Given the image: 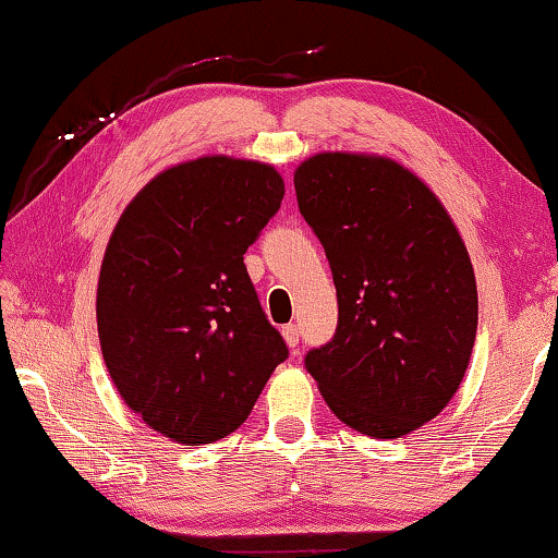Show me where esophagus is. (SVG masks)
I'll use <instances>...</instances> for the list:
<instances>
[{
    "mask_svg": "<svg viewBox=\"0 0 558 558\" xmlns=\"http://www.w3.org/2000/svg\"><path fill=\"white\" fill-rule=\"evenodd\" d=\"M282 338H286V342H288V348H298V342H300V327L298 325H282Z\"/></svg>",
    "mask_w": 558,
    "mask_h": 558,
    "instance_id": "34e87169",
    "label": "esophagus"
}]
</instances>
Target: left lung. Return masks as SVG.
I'll use <instances>...</instances> for the list:
<instances>
[{
  "label": "left lung",
  "mask_w": 558,
  "mask_h": 558,
  "mask_svg": "<svg viewBox=\"0 0 558 558\" xmlns=\"http://www.w3.org/2000/svg\"><path fill=\"white\" fill-rule=\"evenodd\" d=\"M295 196L338 290L332 340L305 355L327 407L377 439L435 420L470 365L480 311L452 218L417 175L375 156L307 158Z\"/></svg>",
  "instance_id": "left-lung-1"
}]
</instances>
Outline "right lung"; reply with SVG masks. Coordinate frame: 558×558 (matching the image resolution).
Returning <instances> with one entry per match:
<instances>
[{
    "label": "right lung",
    "mask_w": 558,
    "mask_h": 558,
    "mask_svg": "<svg viewBox=\"0 0 558 558\" xmlns=\"http://www.w3.org/2000/svg\"><path fill=\"white\" fill-rule=\"evenodd\" d=\"M282 196L272 166L206 156L146 183L106 245L104 362L123 402L179 445L235 432L288 360L243 263Z\"/></svg>",
    "instance_id": "1"
}]
</instances>
